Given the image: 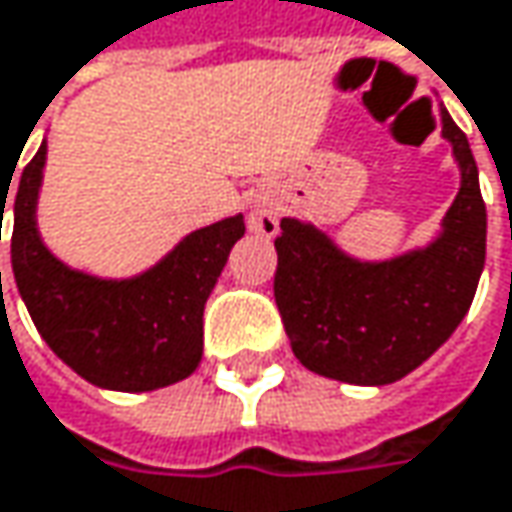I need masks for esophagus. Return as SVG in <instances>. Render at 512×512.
Instances as JSON below:
<instances>
[{
    "mask_svg": "<svg viewBox=\"0 0 512 512\" xmlns=\"http://www.w3.org/2000/svg\"><path fill=\"white\" fill-rule=\"evenodd\" d=\"M249 231L255 234H263V237H272L278 231V222H275V213L263 205H255L252 213H249Z\"/></svg>",
    "mask_w": 512,
    "mask_h": 512,
    "instance_id": "esophagus-1",
    "label": "esophagus"
}]
</instances>
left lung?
<instances>
[{
	"mask_svg": "<svg viewBox=\"0 0 512 512\" xmlns=\"http://www.w3.org/2000/svg\"><path fill=\"white\" fill-rule=\"evenodd\" d=\"M442 137L460 163V193L431 246L366 263L319 228L281 219L275 304L310 372L384 387L422 366L463 322L487 257V208L469 140L448 111Z\"/></svg>",
	"mask_w": 512,
	"mask_h": 512,
	"instance_id": "8db88e82",
	"label": "left lung"
}]
</instances>
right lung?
<instances>
[{
    "instance_id": "add662e5",
    "label": "right lung",
    "mask_w": 512,
    "mask_h": 512,
    "mask_svg": "<svg viewBox=\"0 0 512 512\" xmlns=\"http://www.w3.org/2000/svg\"><path fill=\"white\" fill-rule=\"evenodd\" d=\"M43 163L46 143L23 169L11 234L14 278L40 337L102 390L146 393L193 375L202 360L205 302L231 246L246 234L243 216L187 234L137 278L105 281L64 266L43 246L34 216ZM0 196L5 205L8 190Z\"/></svg>"
}]
</instances>
